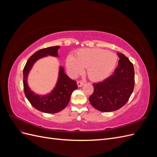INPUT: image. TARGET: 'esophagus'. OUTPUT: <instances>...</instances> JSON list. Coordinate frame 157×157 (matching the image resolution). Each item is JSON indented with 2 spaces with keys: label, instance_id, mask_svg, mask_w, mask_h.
<instances>
[{
  "label": "esophagus",
  "instance_id": "esophagus-1",
  "mask_svg": "<svg viewBox=\"0 0 157 157\" xmlns=\"http://www.w3.org/2000/svg\"><path fill=\"white\" fill-rule=\"evenodd\" d=\"M83 84H84V82L82 81H81V80H78V81L77 82V85H78V87L82 86Z\"/></svg>",
  "mask_w": 157,
  "mask_h": 157
}]
</instances>
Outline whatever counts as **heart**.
<instances>
[{"instance_id":"1","label":"heart","mask_w":157,"mask_h":157,"mask_svg":"<svg viewBox=\"0 0 157 157\" xmlns=\"http://www.w3.org/2000/svg\"><path fill=\"white\" fill-rule=\"evenodd\" d=\"M118 57L116 54L101 48H84L78 50L76 56L69 55L66 66L70 74L77 76L87 68L89 78L101 80L107 78L116 67Z\"/></svg>"}]
</instances>
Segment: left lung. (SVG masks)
<instances>
[{
	"label": "left lung",
	"instance_id": "left-lung-1",
	"mask_svg": "<svg viewBox=\"0 0 157 157\" xmlns=\"http://www.w3.org/2000/svg\"><path fill=\"white\" fill-rule=\"evenodd\" d=\"M117 55L120 59L113 75L102 82L93 84L94 92L89 101L99 111L111 112L119 109L127 103L134 90V66L124 54Z\"/></svg>",
	"mask_w": 157,
	"mask_h": 157
}]
</instances>
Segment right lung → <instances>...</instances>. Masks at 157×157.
Returning a JSON list of instances; mask_svg holds the SVG:
<instances>
[{
  "label": "right lung",
  "instance_id": "right-lung-1",
  "mask_svg": "<svg viewBox=\"0 0 157 157\" xmlns=\"http://www.w3.org/2000/svg\"><path fill=\"white\" fill-rule=\"evenodd\" d=\"M59 46H52L38 50L27 60L23 71V88L25 96L33 107L37 110L46 113H56L62 111L68 105L71 94L77 89V84L75 80L71 79L65 73L63 67L60 66L58 82L56 87L49 94L39 96L30 90L27 84V77L33 64L43 57L52 56L58 57Z\"/></svg>",
  "mask_w": 157,
  "mask_h": 157
}]
</instances>
